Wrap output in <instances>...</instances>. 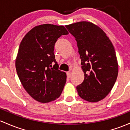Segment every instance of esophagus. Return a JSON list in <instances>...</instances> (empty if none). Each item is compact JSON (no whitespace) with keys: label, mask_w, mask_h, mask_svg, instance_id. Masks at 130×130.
Masks as SVG:
<instances>
[{"label":"esophagus","mask_w":130,"mask_h":130,"mask_svg":"<svg viewBox=\"0 0 130 130\" xmlns=\"http://www.w3.org/2000/svg\"><path fill=\"white\" fill-rule=\"evenodd\" d=\"M66 74H67V77H69V78L71 76V71H68V72H67Z\"/></svg>","instance_id":"obj_1"}]
</instances>
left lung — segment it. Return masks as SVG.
Instances as JSON below:
<instances>
[{"label":"left lung","instance_id":"left-lung-1","mask_svg":"<svg viewBox=\"0 0 130 130\" xmlns=\"http://www.w3.org/2000/svg\"><path fill=\"white\" fill-rule=\"evenodd\" d=\"M75 37L81 59L84 80L77 86L79 96L87 101L98 102L111 91L118 75L114 47L106 33L87 21L66 26Z\"/></svg>","mask_w":130,"mask_h":130}]
</instances>
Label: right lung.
<instances>
[{
  "label": "right lung",
  "instance_id": "obj_1",
  "mask_svg": "<svg viewBox=\"0 0 130 130\" xmlns=\"http://www.w3.org/2000/svg\"><path fill=\"white\" fill-rule=\"evenodd\" d=\"M68 34L63 26L42 24L28 32L20 43L17 74L26 91L40 103L59 98L66 82V73L58 69L54 46L58 38Z\"/></svg>",
  "mask_w": 130,
  "mask_h": 130
}]
</instances>
